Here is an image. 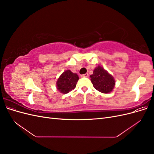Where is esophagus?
Here are the masks:
<instances>
[{
	"label": "esophagus",
	"mask_w": 154,
	"mask_h": 154,
	"mask_svg": "<svg viewBox=\"0 0 154 154\" xmlns=\"http://www.w3.org/2000/svg\"><path fill=\"white\" fill-rule=\"evenodd\" d=\"M88 76H89V75H88V73H86V74H82V75H81V77H82V78H88Z\"/></svg>",
	"instance_id": "1"
}]
</instances>
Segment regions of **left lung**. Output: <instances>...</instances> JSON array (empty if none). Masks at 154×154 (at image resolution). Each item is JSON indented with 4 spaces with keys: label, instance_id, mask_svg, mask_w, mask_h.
<instances>
[{
    "label": "left lung",
    "instance_id": "left-lung-1",
    "mask_svg": "<svg viewBox=\"0 0 154 154\" xmlns=\"http://www.w3.org/2000/svg\"><path fill=\"white\" fill-rule=\"evenodd\" d=\"M93 86L98 91L108 94L114 89L116 81L112 75L100 66H97L90 76Z\"/></svg>",
    "mask_w": 154,
    "mask_h": 154
}]
</instances>
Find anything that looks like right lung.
Instances as JSON below:
<instances>
[{"label": "right lung", "instance_id": "obj_1", "mask_svg": "<svg viewBox=\"0 0 154 154\" xmlns=\"http://www.w3.org/2000/svg\"><path fill=\"white\" fill-rule=\"evenodd\" d=\"M78 80V74L72 72L68 69L65 71L58 78L56 86L59 92L62 94H67L76 87Z\"/></svg>", "mask_w": 154, "mask_h": 154}]
</instances>
